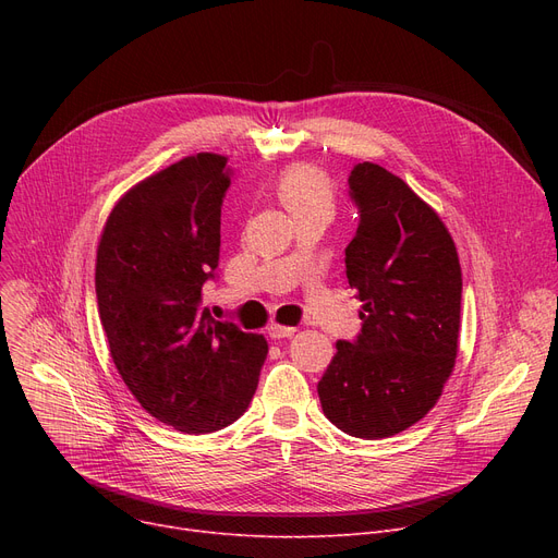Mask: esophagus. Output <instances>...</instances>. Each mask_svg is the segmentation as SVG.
I'll return each mask as SVG.
<instances>
[{"instance_id":"obj_1","label":"esophagus","mask_w":558,"mask_h":558,"mask_svg":"<svg viewBox=\"0 0 558 558\" xmlns=\"http://www.w3.org/2000/svg\"><path fill=\"white\" fill-rule=\"evenodd\" d=\"M294 332H296L294 326H280V324H271V326H269V335H271L274 339H287V337H291Z\"/></svg>"}]
</instances>
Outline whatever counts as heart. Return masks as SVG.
I'll use <instances>...</instances> for the list:
<instances>
[{
	"instance_id": "heart-1",
	"label": "heart",
	"mask_w": 558,
	"mask_h": 558,
	"mask_svg": "<svg viewBox=\"0 0 558 558\" xmlns=\"http://www.w3.org/2000/svg\"><path fill=\"white\" fill-rule=\"evenodd\" d=\"M276 194L296 221L307 217L330 221L337 208V192L330 175L312 165H291L280 171Z\"/></svg>"
}]
</instances>
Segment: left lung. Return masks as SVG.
Segmentation results:
<instances>
[{"instance_id": "1", "label": "left lung", "mask_w": 558, "mask_h": 558, "mask_svg": "<svg viewBox=\"0 0 558 558\" xmlns=\"http://www.w3.org/2000/svg\"><path fill=\"white\" fill-rule=\"evenodd\" d=\"M360 226L345 248L362 335L339 341L318 383L324 414L345 434L387 438L418 423L452 375L461 264L438 213L375 162L350 173Z\"/></svg>"}]
</instances>
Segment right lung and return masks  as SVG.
<instances>
[{"label": "right lung", "instance_id": "obj_1", "mask_svg": "<svg viewBox=\"0 0 558 558\" xmlns=\"http://www.w3.org/2000/svg\"><path fill=\"white\" fill-rule=\"evenodd\" d=\"M228 158L194 154L124 192L97 246L99 318L117 373L160 423L205 434L238 421L269 353L201 310L221 246Z\"/></svg>", "mask_w": 558, "mask_h": 558}]
</instances>
